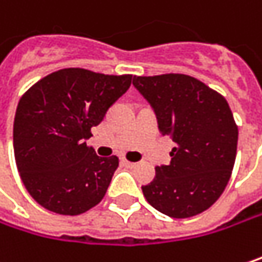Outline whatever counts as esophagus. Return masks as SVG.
Masks as SVG:
<instances>
[{
    "label": "esophagus",
    "mask_w": 262,
    "mask_h": 262,
    "mask_svg": "<svg viewBox=\"0 0 262 262\" xmlns=\"http://www.w3.org/2000/svg\"><path fill=\"white\" fill-rule=\"evenodd\" d=\"M121 163H123L124 166H127V168H135V166H136V163H135V162H130V160H127V159H123V160H121Z\"/></svg>",
    "instance_id": "obj_1"
}]
</instances>
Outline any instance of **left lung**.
<instances>
[{"label": "left lung", "mask_w": 262, "mask_h": 262, "mask_svg": "<svg viewBox=\"0 0 262 262\" xmlns=\"http://www.w3.org/2000/svg\"><path fill=\"white\" fill-rule=\"evenodd\" d=\"M133 85L155 107L160 133L176 142L169 165L156 166L142 186L144 196L169 217L196 216L219 200L232 174L238 127L231 107L189 75L135 76Z\"/></svg>", "instance_id": "obj_1"}]
</instances>
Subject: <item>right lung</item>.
<instances>
[{"instance_id":"add662e5","label":"right lung","mask_w":262,"mask_h":262,"mask_svg":"<svg viewBox=\"0 0 262 262\" xmlns=\"http://www.w3.org/2000/svg\"><path fill=\"white\" fill-rule=\"evenodd\" d=\"M132 75L57 70L20 97L13 150L20 180L43 208L78 216L103 200L118 157H99L85 139L130 86Z\"/></svg>"}]
</instances>
